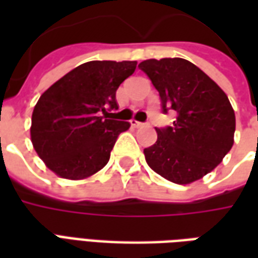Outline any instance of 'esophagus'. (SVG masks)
<instances>
[{"mask_svg":"<svg viewBox=\"0 0 258 258\" xmlns=\"http://www.w3.org/2000/svg\"><path fill=\"white\" fill-rule=\"evenodd\" d=\"M131 125L135 127V128H138V127H144L145 123H141V121H137V120H131Z\"/></svg>","mask_w":258,"mask_h":258,"instance_id":"1","label":"esophagus"}]
</instances>
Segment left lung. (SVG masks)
Instances as JSON below:
<instances>
[{
    "label": "left lung",
    "mask_w": 258,
    "mask_h": 258,
    "mask_svg": "<svg viewBox=\"0 0 258 258\" xmlns=\"http://www.w3.org/2000/svg\"><path fill=\"white\" fill-rule=\"evenodd\" d=\"M138 68L159 91L163 113L177 112L171 127L156 128L157 141L144 151L146 163L174 184L198 181L233 145L235 112L228 96L186 59H148Z\"/></svg>",
    "instance_id": "obj_1"
}]
</instances>
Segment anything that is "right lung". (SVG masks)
Here are the masks:
<instances>
[{
    "label": "right lung",
    "instance_id": "1",
    "mask_svg": "<svg viewBox=\"0 0 258 258\" xmlns=\"http://www.w3.org/2000/svg\"><path fill=\"white\" fill-rule=\"evenodd\" d=\"M135 60H91L64 74L37 102L31 142L53 173L83 179L106 166L128 121L109 117L117 110L116 91L135 72Z\"/></svg>",
    "mask_w": 258,
    "mask_h": 258
}]
</instances>
